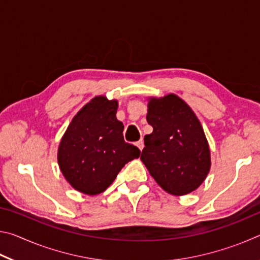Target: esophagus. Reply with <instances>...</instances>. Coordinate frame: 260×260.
Masks as SVG:
<instances>
[{
    "label": "esophagus",
    "mask_w": 260,
    "mask_h": 260,
    "mask_svg": "<svg viewBox=\"0 0 260 260\" xmlns=\"http://www.w3.org/2000/svg\"><path fill=\"white\" fill-rule=\"evenodd\" d=\"M136 147H138V148L140 149V150H142L143 147H144L143 140H140V141H138V142H136Z\"/></svg>",
    "instance_id": "1"
}]
</instances>
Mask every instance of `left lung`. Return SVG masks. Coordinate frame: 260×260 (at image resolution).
<instances>
[{
    "mask_svg": "<svg viewBox=\"0 0 260 260\" xmlns=\"http://www.w3.org/2000/svg\"><path fill=\"white\" fill-rule=\"evenodd\" d=\"M147 121L153 131L144 136L141 160L149 173L171 195L196 190L210 172L211 153L195 112L175 94L148 98Z\"/></svg>",
    "mask_w": 260,
    "mask_h": 260,
    "instance_id": "left-lung-1",
    "label": "left lung"
}]
</instances>
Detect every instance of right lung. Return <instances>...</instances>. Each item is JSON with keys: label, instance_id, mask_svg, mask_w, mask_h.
I'll return each mask as SVG.
<instances>
[{"label": "right lung", "instance_id": "right-lung-1", "mask_svg": "<svg viewBox=\"0 0 260 260\" xmlns=\"http://www.w3.org/2000/svg\"><path fill=\"white\" fill-rule=\"evenodd\" d=\"M117 100L95 96L79 110L57 151L60 172L76 190L94 196L103 192L127 162L141 151L126 143L124 125L117 119Z\"/></svg>", "mask_w": 260, "mask_h": 260}]
</instances>
